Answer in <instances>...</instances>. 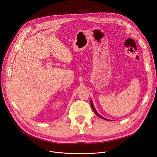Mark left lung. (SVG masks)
Segmentation results:
<instances>
[{"label": "left lung", "instance_id": "left-lung-1", "mask_svg": "<svg viewBox=\"0 0 157 157\" xmlns=\"http://www.w3.org/2000/svg\"><path fill=\"white\" fill-rule=\"evenodd\" d=\"M90 104H91V107H92V110H93L94 111V112L95 113V114L98 116V117H99L100 118H102V119H103V120H109L108 119H106V118H103V117H101V115H100L99 114H98V113H97V111H96V109H95V108H94V105H93V103H92V100H90Z\"/></svg>", "mask_w": 157, "mask_h": 157}]
</instances>
